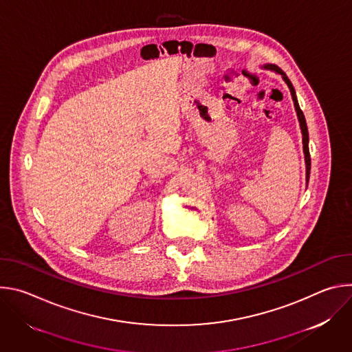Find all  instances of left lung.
<instances>
[{
  "label": "left lung",
  "mask_w": 352,
  "mask_h": 352,
  "mask_svg": "<svg viewBox=\"0 0 352 352\" xmlns=\"http://www.w3.org/2000/svg\"><path fill=\"white\" fill-rule=\"evenodd\" d=\"M265 68L273 69V71L281 74L283 79L285 80V83L289 87V91H291V96H292V100H294V106H295V110H296V116H298V120H299V124H300V131H302V143H304V153H305V163H307V182H309V174H311V155H309V146H308L309 135H308V126H307V121H305L304 113H302V110L299 109V104H298V100H296V96H295L294 86L289 82V79L287 78V75L277 65L270 64V65H265Z\"/></svg>",
  "instance_id": "1"
}]
</instances>
